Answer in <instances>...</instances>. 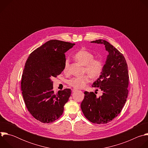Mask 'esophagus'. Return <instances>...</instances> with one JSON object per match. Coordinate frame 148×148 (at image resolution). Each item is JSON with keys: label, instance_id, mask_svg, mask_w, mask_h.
Segmentation results:
<instances>
[{"label": "esophagus", "instance_id": "obj_1", "mask_svg": "<svg viewBox=\"0 0 148 148\" xmlns=\"http://www.w3.org/2000/svg\"><path fill=\"white\" fill-rule=\"evenodd\" d=\"M72 91H73V92H75V91H77V89H75V88H74V89H73V90H72Z\"/></svg>", "mask_w": 148, "mask_h": 148}]
</instances>
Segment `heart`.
Here are the masks:
<instances>
[{
    "label": "heart",
    "mask_w": 148,
    "mask_h": 148,
    "mask_svg": "<svg viewBox=\"0 0 148 148\" xmlns=\"http://www.w3.org/2000/svg\"><path fill=\"white\" fill-rule=\"evenodd\" d=\"M74 57L77 61L84 66V72L88 74L73 77L68 81V84L77 89L83 88L90 82V76L93 78H97L101 75L103 69V63L101 59L94 58V54L85 49L78 50L75 53ZM69 67V59L66 58L63 66V71L68 73Z\"/></svg>",
    "instance_id": "1"
}]
</instances>
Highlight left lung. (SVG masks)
<instances>
[{
  "mask_svg": "<svg viewBox=\"0 0 148 148\" xmlns=\"http://www.w3.org/2000/svg\"><path fill=\"white\" fill-rule=\"evenodd\" d=\"M91 42L104 45L109 54L102 74L92 85L99 88L102 95L97 98L93 92L85 91L81 108L90 122L103 124L117 116L126 101L129 84L128 65L123 54L109 42L102 39Z\"/></svg>",
  "mask_w": 148,
  "mask_h": 148,
  "instance_id": "left-lung-1",
  "label": "left lung"
}]
</instances>
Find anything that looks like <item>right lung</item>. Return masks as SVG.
Listing matches in <instances>:
<instances>
[{
  "label": "right lung",
  "instance_id": "1",
  "mask_svg": "<svg viewBox=\"0 0 148 148\" xmlns=\"http://www.w3.org/2000/svg\"><path fill=\"white\" fill-rule=\"evenodd\" d=\"M74 45L49 40L34 50L26 62L21 89L28 111L41 122L50 123L58 119L71 95V90L69 88L55 94L51 79L63 71L65 53Z\"/></svg>",
  "mask_w": 148,
  "mask_h": 148
}]
</instances>
